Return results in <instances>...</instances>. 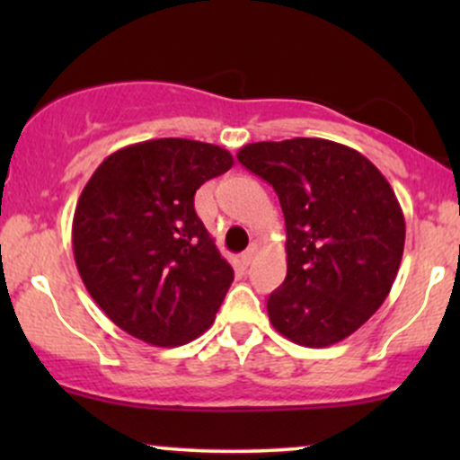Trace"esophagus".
I'll use <instances>...</instances> for the list:
<instances>
[{"mask_svg":"<svg viewBox=\"0 0 460 460\" xmlns=\"http://www.w3.org/2000/svg\"><path fill=\"white\" fill-rule=\"evenodd\" d=\"M252 257H255V246H251V248H248V251L242 252V255H240V263H242V266H244V268L251 266Z\"/></svg>","mask_w":460,"mask_h":460,"instance_id":"34e87169","label":"esophagus"}]
</instances>
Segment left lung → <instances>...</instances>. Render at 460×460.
Returning a JSON list of instances; mask_svg holds the SVG:
<instances>
[{
  "label": "left lung",
  "instance_id": "left-lung-1",
  "mask_svg": "<svg viewBox=\"0 0 460 460\" xmlns=\"http://www.w3.org/2000/svg\"><path fill=\"white\" fill-rule=\"evenodd\" d=\"M281 203L288 277L268 298L272 326L324 348L376 314L404 251V214L389 181L350 146L322 138L252 142L237 151Z\"/></svg>",
  "mask_w": 460,
  "mask_h": 460
}]
</instances>
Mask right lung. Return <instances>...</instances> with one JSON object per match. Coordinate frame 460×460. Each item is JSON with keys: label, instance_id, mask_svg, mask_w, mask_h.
Here are the masks:
<instances>
[{"label": "right lung", "instance_id": "obj_1", "mask_svg": "<svg viewBox=\"0 0 460 460\" xmlns=\"http://www.w3.org/2000/svg\"><path fill=\"white\" fill-rule=\"evenodd\" d=\"M234 166L223 146L157 138L108 155L82 190L73 255L94 303L151 346H181L214 324L234 281L194 194Z\"/></svg>", "mask_w": 460, "mask_h": 460}]
</instances>
